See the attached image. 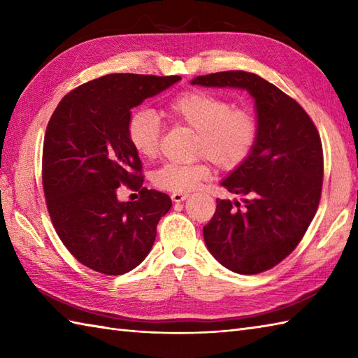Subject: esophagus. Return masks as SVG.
Returning <instances> with one entry per match:
<instances>
[{
  "mask_svg": "<svg viewBox=\"0 0 358 358\" xmlns=\"http://www.w3.org/2000/svg\"><path fill=\"white\" fill-rule=\"evenodd\" d=\"M187 195H189V194H186V192H173V194L171 195V199H172V201H175V203H181V201H185V200L187 199Z\"/></svg>",
  "mask_w": 358,
  "mask_h": 358,
  "instance_id": "1",
  "label": "esophagus"
}]
</instances>
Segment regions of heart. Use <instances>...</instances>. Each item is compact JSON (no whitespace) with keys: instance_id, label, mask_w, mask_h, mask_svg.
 Instances as JSON below:
<instances>
[{"instance_id":"b5f03b06","label":"heart","mask_w":358,"mask_h":358,"mask_svg":"<svg viewBox=\"0 0 358 358\" xmlns=\"http://www.w3.org/2000/svg\"><path fill=\"white\" fill-rule=\"evenodd\" d=\"M166 115L196 132L195 155L208 157L222 169H234L252 154L258 140V120L246 108L234 104L206 90L183 92L166 106ZM127 138L136 154L154 158L158 154L162 123L149 109H136L127 120ZM209 164L204 159L178 164L164 163L152 173L155 187L171 192H187L208 178Z\"/></svg>"}]
</instances>
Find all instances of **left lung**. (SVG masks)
<instances>
[{"instance_id": "left-lung-1", "label": "left lung", "mask_w": 358, "mask_h": 358, "mask_svg": "<svg viewBox=\"0 0 358 358\" xmlns=\"http://www.w3.org/2000/svg\"><path fill=\"white\" fill-rule=\"evenodd\" d=\"M192 85L246 89L255 100L258 140L222 186L245 196L217 199L203 227L215 260L232 272L254 275L292 252L313 222L323 186V148L313 120L294 98L245 71L203 75Z\"/></svg>"}]
</instances>
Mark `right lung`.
<instances>
[{
    "label": "right lung",
    "mask_w": 358,
    "mask_h": 358,
    "mask_svg": "<svg viewBox=\"0 0 358 358\" xmlns=\"http://www.w3.org/2000/svg\"><path fill=\"white\" fill-rule=\"evenodd\" d=\"M181 77L110 73L71 90L58 103L43 144V189L59 240L104 275L136 268L150 252L169 195L143 187L141 159L127 138L131 109ZM138 190L118 202L116 189Z\"/></svg>",
    "instance_id": "obj_1"
}]
</instances>
